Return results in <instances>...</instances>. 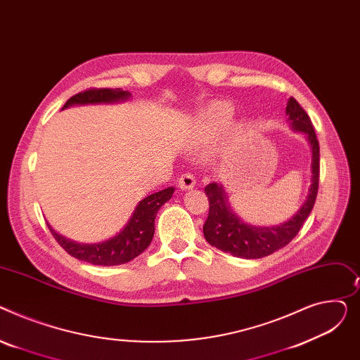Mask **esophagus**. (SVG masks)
I'll use <instances>...</instances> for the list:
<instances>
[{
    "instance_id": "1",
    "label": "esophagus",
    "mask_w": 360,
    "mask_h": 360,
    "mask_svg": "<svg viewBox=\"0 0 360 360\" xmlns=\"http://www.w3.org/2000/svg\"><path fill=\"white\" fill-rule=\"evenodd\" d=\"M195 184H196V179H195L193 174H190V173H186V174H183V176L179 179V186H180L181 190H190V188H193Z\"/></svg>"
}]
</instances>
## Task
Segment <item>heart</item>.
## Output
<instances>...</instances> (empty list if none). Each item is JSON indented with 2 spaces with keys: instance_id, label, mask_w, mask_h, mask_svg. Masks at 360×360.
<instances>
[{
  "instance_id": "1",
  "label": "heart",
  "mask_w": 360,
  "mask_h": 360,
  "mask_svg": "<svg viewBox=\"0 0 360 360\" xmlns=\"http://www.w3.org/2000/svg\"><path fill=\"white\" fill-rule=\"evenodd\" d=\"M231 115V109L226 104L215 103L212 105H209V109H206V112L202 115L199 120L198 135L203 141L214 139L228 123Z\"/></svg>"
}]
</instances>
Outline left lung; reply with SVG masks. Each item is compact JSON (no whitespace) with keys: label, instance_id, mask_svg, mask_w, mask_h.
I'll return each mask as SVG.
<instances>
[{"label":"left lung","instance_id":"obj_1","mask_svg":"<svg viewBox=\"0 0 360 360\" xmlns=\"http://www.w3.org/2000/svg\"><path fill=\"white\" fill-rule=\"evenodd\" d=\"M286 115L293 131L307 134L312 150V177L307 200L300 210L289 221L276 226H252L244 224L228 205L225 190L218 183H210L205 187L209 199V215L203 225V236L206 241L241 259H262L271 252L288 245L300 232L314 207L320 180V145L314 132V126L301 108V104L290 97L286 104Z\"/></svg>","mask_w":360,"mask_h":360}]
</instances>
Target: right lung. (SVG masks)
Returning <instances> with one entry per match:
<instances>
[{"label":"right lung","instance_id":"obj_1","mask_svg":"<svg viewBox=\"0 0 360 360\" xmlns=\"http://www.w3.org/2000/svg\"><path fill=\"white\" fill-rule=\"evenodd\" d=\"M129 91L122 89H90L72 96L62 109H67L74 104H97V103H115L128 100ZM174 193V187H167L142 199L135 207L131 219L126 226L110 240L97 244H81L59 236L48 224L53 238L72 257L87 262L96 266H117L124 264L141 252H143L151 244L154 237V221L158 209L170 200Z\"/></svg>","mask_w":360,"mask_h":360}]
</instances>
